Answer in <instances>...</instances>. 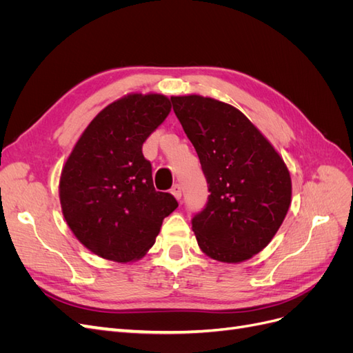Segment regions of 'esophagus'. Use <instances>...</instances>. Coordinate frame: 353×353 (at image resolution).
<instances>
[{
	"label": "esophagus",
	"mask_w": 353,
	"mask_h": 353,
	"mask_svg": "<svg viewBox=\"0 0 353 353\" xmlns=\"http://www.w3.org/2000/svg\"><path fill=\"white\" fill-rule=\"evenodd\" d=\"M170 193H172L174 196H175V199H181L183 197V188H181V185L179 184H175L174 187H172V190H170Z\"/></svg>",
	"instance_id": "34e87169"
}]
</instances>
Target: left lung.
Returning <instances> with one entry per match:
<instances>
[{"instance_id":"left-lung-1","label":"left lung","mask_w":353,"mask_h":353,"mask_svg":"<svg viewBox=\"0 0 353 353\" xmlns=\"http://www.w3.org/2000/svg\"><path fill=\"white\" fill-rule=\"evenodd\" d=\"M208 181L205 209L191 225L212 259L237 263L270 244L292 201L281 156L232 105L201 95L170 97Z\"/></svg>"}]
</instances>
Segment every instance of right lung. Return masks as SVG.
Returning <instances> with one entry per match:
<instances>
[{
    "mask_svg": "<svg viewBox=\"0 0 353 353\" xmlns=\"http://www.w3.org/2000/svg\"><path fill=\"white\" fill-rule=\"evenodd\" d=\"M170 112L162 94H130L94 117L68 157L60 203L69 228L85 248L114 262L140 259L163 219L178 208L156 191L143 144Z\"/></svg>",
    "mask_w": 353,
    "mask_h": 353,
    "instance_id": "right-lung-1",
    "label": "right lung"
}]
</instances>
